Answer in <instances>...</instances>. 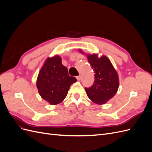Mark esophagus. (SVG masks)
<instances>
[{"label":"esophagus","mask_w":152,"mask_h":152,"mask_svg":"<svg viewBox=\"0 0 152 152\" xmlns=\"http://www.w3.org/2000/svg\"><path fill=\"white\" fill-rule=\"evenodd\" d=\"M77 79L78 80H80L81 79V75H79V76H77Z\"/></svg>","instance_id":"obj_1"}]
</instances>
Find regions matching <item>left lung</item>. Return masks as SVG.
Wrapping results in <instances>:
<instances>
[{
  "label": "left lung",
  "mask_w": 152,
  "mask_h": 152,
  "mask_svg": "<svg viewBox=\"0 0 152 152\" xmlns=\"http://www.w3.org/2000/svg\"><path fill=\"white\" fill-rule=\"evenodd\" d=\"M82 54H84L80 50ZM94 73V84L85 88L88 98L98 104H103L115 95L119 87L118 76L110 59L106 56L98 57V54H86Z\"/></svg>",
  "instance_id": "obj_1"
}]
</instances>
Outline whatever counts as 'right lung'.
<instances>
[{
    "label": "right lung",
    "instance_id": "add662e5",
    "mask_svg": "<svg viewBox=\"0 0 152 152\" xmlns=\"http://www.w3.org/2000/svg\"><path fill=\"white\" fill-rule=\"evenodd\" d=\"M76 81L75 77L68 75L67 68L62 65L61 58L56 55L45 61L37 79V87L42 99L56 105L65 99L70 86Z\"/></svg>",
    "mask_w": 152,
    "mask_h": 152
}]
</instances>
